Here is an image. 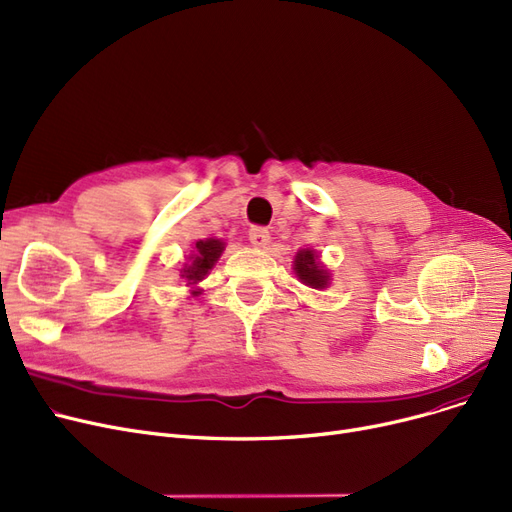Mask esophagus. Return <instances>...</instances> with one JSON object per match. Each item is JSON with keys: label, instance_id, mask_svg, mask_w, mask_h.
<instances>
[{"label": "esophagus", "instance_id": "esophagus-1", "mask_svg": "<svg viewBox=\"0 0 512 512\" xmlns=\"http://www.w3.org/2000/svg\"><path fill=\"white\" fill-rule=\"evenodd\" d=\"M249 240H251L253 247H265V244L270 242V232H268V228H263V226H253L249 230Z\"/></svg>", "mask_w": 512, "mask_h": 512}]
</instances>
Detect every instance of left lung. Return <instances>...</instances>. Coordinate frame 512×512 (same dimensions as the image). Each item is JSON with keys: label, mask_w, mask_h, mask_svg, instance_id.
<instances>
[{"label": "left lung", "mask_w": 512, "mask_h": 512, "mask_svg": "<svg viewBox=\"0 0 512 512\" xmlns=\"http://www.w3.org/2000/svg\"><path fill=\"white\" fill-rule=\"evenodd\" d=\"M295 272L301 282L311 288H324L328 284V274L318 263V255L314 251H299L295 257Z\"/></svg>", "instance_id": "1"}]
</instances>
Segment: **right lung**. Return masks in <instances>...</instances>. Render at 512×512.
<instances>
[{"label":"right lung","instance_id":"right-lung-1","mask_svg":"<svg viewBox=\"0 0 512 512\" xmlns=\"http://www.w3.org/2000/svg\"><path fill=\"white\" fill-rule=\"evenodd\" d=\"M221 251H224V242L209 238V240H198L196 242V251H192L190 261L186 263L182 278L188 280V284L201 282L219 259Z\"/></svg>","mask_w":512,"mask_h":512}]
</instances>
